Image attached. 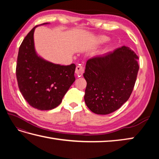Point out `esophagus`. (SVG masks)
<instances>
[{"label": "esophagus", "instance_id": "1", "mask_svg": "<svg viewBox=\"0 0 159 159\" xmlns=\"http://www.w3.org/2000/svg\"><path fill=\"white\" fill-rule=\"evenodd\" d=\"M84 71H85V68H84V67L82 65H80H80L76 66L75 72L77 74V76H80L83 75V74L84 73Z\"/></svg>", "mask_w": 159, "mask_h": 159}]
</instances>
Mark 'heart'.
I'll list each match as a JSON object with an SVG mask.
<instances>
[{
  "label": "heart",
  "mask_w": 159,
  "mask_h": 159,
  "mask_svg": "<svg viewBox=\"0 0 159 159\" xmlns=\"http://www.w3.org/2000/svg\"><path fill=\"white\" fill-rule=\"evenodd\" d=\"M108 39H109V38H108L107 36L101 35V36L98 37V38L96 39V42L98 43H102L107 42Z\"/></svg>",
  "instance_id": "b5f03b06"
}]
</instances>
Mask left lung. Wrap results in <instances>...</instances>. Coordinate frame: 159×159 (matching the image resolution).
Segmentation results:
<instances>
[{"label":"left lung","mask_w":159,"mask_h":159,"mask_svg":"<svg viewBox=\"0 0 159 159\" xmlns=\"http://www.w3.org/2000/svg\"><path fill=\"white\" fill-rule=\"evenodd\" d=\"M138 59L133 50L123 46L87 61L83 74L87 81L84 99L93 113H113L128 100L139 69Z\"/></svg>","instance_id":"obj_1"}]
</instances>
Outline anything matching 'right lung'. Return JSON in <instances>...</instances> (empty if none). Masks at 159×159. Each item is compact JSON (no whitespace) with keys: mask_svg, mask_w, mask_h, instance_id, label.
<instances>
[{"mask_svg":"<svg viewBox=\"0 0 159 159\" xmlns=\"http://www.w3.org/2000/svg\"><path fill=\"white\" fill-rule=\"evenodd\" d=\"M35 26L20 45L16 65L18 87L27 102L35 109L51 110L59 106L75 81V64L61 66L46 61L36 52Z\"/></svg>","mask_w":159,"mask_h":159,"instance_id":"add662e5","label":"right lung"}]
</instances>
